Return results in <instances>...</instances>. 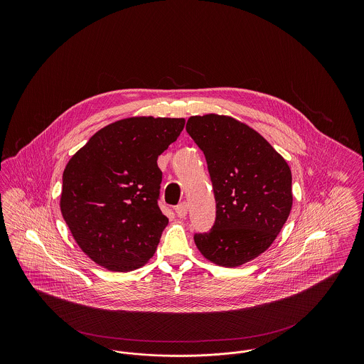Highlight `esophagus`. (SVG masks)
<instances>
[{
	"instance_id": "obj_1",
	"label": "esophagus",
	"mask_w": 364,
	"mask_h": 364,
	"mask_svg": "<svg viewBox=\"0 0 364 364\" xmlns=\"http://www.w3.org/2000/svg\"><path fill=\"white\" fill-rule=\"evenodd\" d=\"M187 211H188V205L186 202L180 203L177 208H176V214L178 218H184L187 215Z\"/></svg>"
}]
</instances>
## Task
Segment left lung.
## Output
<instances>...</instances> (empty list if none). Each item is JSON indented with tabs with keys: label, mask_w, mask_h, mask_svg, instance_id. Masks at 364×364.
<instances>
[{
	"label": "left lung",
	"mask_w": 364,
	"mask_h": 364,
	"mask_svg": "<svg viewBox=\"0 0 364 364\" xmlns=\"http://www.w3.org/2000/svg\"><path fill=\"white\" fill-rule=\"evenodd\" d=\"M203 151L215 198V223L196 233L206 259L237 267L276 240L292 208V173L273 146L229 116H192L186 127Z\"/></svg>",
	"instance_id": "left-lung-1"
}]
</instances>
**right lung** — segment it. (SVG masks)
<instances>
[{"mask_svg":"<svg viewBox=\"0 0 364 364\" xmlns=\"http://www.w3.org/2000/svg\"><path fill=\"white\" fill-rule=\"evenodd\" d=\"M184 119L129 117L94 134L63 173L60 208L90 259L131 272L154 255L169 220L158 206L156 165L184 128Z\"/></svg>","mask_w":364,"mask_h":364,"instance_id":"1","label":"right lung"}]
</instances>
